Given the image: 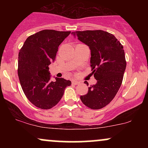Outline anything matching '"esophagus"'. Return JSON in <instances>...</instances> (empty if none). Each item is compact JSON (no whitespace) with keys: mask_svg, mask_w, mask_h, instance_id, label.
<instances>
[{"mask_svg":"<svg viewBox=\"0 0 148 148\" xmlns=\"http://www.w3.org/2000/svg\"><path fill=\"white\" fill-rule=\"evenodd\" d=\"M81 84V81H77V80H73L72 81V84L77 85V84Z\"/></svg>","mask_w":148,"mask_h":148,"instance_id":"obj_1","label":"esophagus"}]
</instances>
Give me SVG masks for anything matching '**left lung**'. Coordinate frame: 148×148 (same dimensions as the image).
<instances>
[{
  "label": "left lung",
  "instance_id": "left-lung-1",
  "mask_svg": "<svg viewBox=\"0 0 148 148\" xmlns=\"http://www.w3.org/2000/svg\"><path fill=\"white\" fill-rule=\"evenodd\" d=\"M78 39L91 51L90 67L97 82L80 97L84 104L91 109H100L116 95L126 69L123 45L111 33L101 30L76 31ZM84 84L88 86L87 81Z\"/></svg>",
  "mask_w": 148,
  "mask_h": 148
}]
</instances>
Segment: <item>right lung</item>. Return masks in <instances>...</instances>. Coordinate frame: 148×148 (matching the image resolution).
Segmentation results:
<instances>
[{"mask_svg": "<svg viewBox=\"0 0 148 148\" xmlns=\"http://www.w3.org/2000/svg\"><path fill=\"white\" fill-rule=\"evenodd\" d=\"M70 31L43 30L26 39L18 53V76L22 90L34 106L42 109L55 106L72 83L63 78L50 81L49 65L55 60L59 45Z\"/></svg>", "mask_w": 148, "mask_h": 148, "instance_id": "1", "label": "right lung"}]
</instances>
